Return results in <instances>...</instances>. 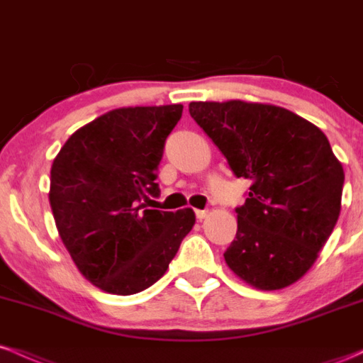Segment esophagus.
<instances>
[{"label": "esophagus", "instance_id": "34e87169", "mask_svg": "<svg viewBox=\"0 0 363 363\" xmlns=\"http://www.w3.org/2000/svg\"><path fill=\"white\" fill-rule=\"evenodd\" d=\"M194 215L198 220H203V218H206L208 211L206 210H194Z\"/></svg>", "mask_w": 363, "mask_h": 363}]
</instances>
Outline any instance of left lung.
Masks as SVG:
<instances>
[{"label":"left lung","mask_w":363,"mask_h":363,"mask_svg":"<svg viewBox=\"0 0 363 363\" xmlns=\"http://www.w3.org/2000/svg\"><path fill=\"white\" fill-rule=\"evenodd\" d=\"M235 177L252 182L235 208L228 268L261 290L289 286L318 259L338 222L345 172L324 133L277 106L191 102Z\"/></svg>","instance_id":"left-lung-1"}]
</instances>
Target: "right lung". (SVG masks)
<instances>
[{"mask_svg": "<svg viewBox=\"0 0 363 363\" xmlns=\"http://www.w3.org/2000/svg\"><path fill=\"white\" fill-rule=\"evenodd\" d=\"M181 104L116 109L74 131L54 158L51 203L62 244L90 283L116 295L152 286L167 272L194 211L148 210L157 167Z\"/></svg>", "mask_w": 363, "mask_h": 363, "instance_id": "add662e5", "label": "right lung"}]
</instances>
